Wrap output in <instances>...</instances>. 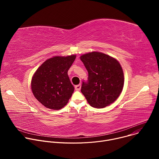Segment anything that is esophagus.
I'll list each match as a JSON object with an SVG mask.
<instances>
[{"label":"esophagus","mask_w":159,"mask_h":159,"mask_svg":"<svg viewBox=\"0 0 159 159\" xmlns=\"http://www.w3.org/2000/svg\"><path fill=\"white\" fill-rule=\"evenodd\" d=\"M75 90H80V89H81V84H78L77 85L75 86Z\"/></svg>","instance_id":"1"}]
</instances>
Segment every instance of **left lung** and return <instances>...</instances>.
<instances>
[{
  "label": "left lung",
  "mask_w": 159,
  "mask_h": 159,
  "mask_svg": "<svg viewBox=\"0 0 159 159\" xmlns=\"http://www.w3.org/2000/svg\"><path fill=\"white\" fill-rule=\"evenodd\" d=\"M88 72V80L82 82L81 92L93 107L102 108L119 97L124 85V74L115 58L93 52L80 57Z\"/></svg>",
  "instance_id": "1"
}]
</instances>
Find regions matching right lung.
Returning <instances> with one entry per match:
<instances>
[{
    "label": "right lung",
    "mask_w": 159,
    "mask_h": 159,
    "mask_svg": "<svg viewBox=\"0 0 159 159\" xmlns=\"http://www.w3.org/2000/svg\"><path fill=\"white\" fill-rule=\"evenodd\" d=\"M76 55L56 56L47 60L38 68L31 80L34 96L44 106L58 110L69 102L74 87L68 75V70Z\"/></svg>",
    "instance_id": "right-lung-1"
}]
</instances>
